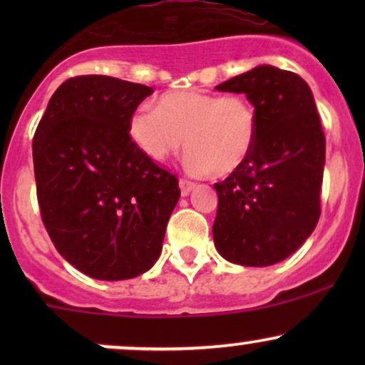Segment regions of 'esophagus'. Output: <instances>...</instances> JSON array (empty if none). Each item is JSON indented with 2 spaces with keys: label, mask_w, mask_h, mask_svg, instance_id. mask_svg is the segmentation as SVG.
<instances>
[{
  "label": "esophagus",
  "mask_w": 365,
  "mask_h": 365,
  "mask_svg": "<svg viewBox=\"0 0 365 365\" xmlns=\"http://www.w3.org/2000/svg\"><path fill=\"white\" fill-rule=\"evenodd\" d=\"M178 183H180V190H182V195H188L192 192V188L195 187V183L187 178H180Z\"/></svg>",
  "instance_id": "1"
}]
</instances>
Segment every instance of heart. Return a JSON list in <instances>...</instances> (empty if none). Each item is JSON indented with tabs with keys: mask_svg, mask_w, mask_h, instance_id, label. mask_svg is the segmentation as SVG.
<instances>
[{
	"mask_svg": "<svg viewBox=\"0 0 365 365\" xmlns=\"http://www.w3.org/2000/svg\"><path fill=\"white\" fill-rule=\"evenodd\" d=\"M128 135L158 163L177 154L187 137L188 168L223 178L252 156L259 116L254 104L240 94L170 91L158 99V110L142 104L132 113Z\"/></svg>",
	"mask_w": 365,
	"mask_h": 365,
	"instance_id": "heart-1",
	"label": "heart"
}]
</instances>
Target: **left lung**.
Wrapping results in <instances>:
<instances>
[{
    "label": "left lung",
    "instance_id": "left-lung-1",
    "mask_svg": "<svg viewBox=\"0 0 365 365\" xmlns=\"http://www.w3.org/2000/svg\"><path fill=\"white\" fill-rule=\"evenodd\" d=\"M216 91L245 94L259 116L252 156L215 183V245L226 261L271 266L307 240L321 216L326 139L307 82L274 66H255Z\"/></svg>",
    "mask_w": 365,
    "mask_h": 365
}]
</instances>
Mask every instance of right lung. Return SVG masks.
I'll use <instances>...</instances> for the list:
<instances>
[{
	"label": "right lung",
	"instance_id": "right-lung-1",
	"mask_svg": "<svg viewBox=\"0 0 365 365\" xmlns=\"http://www.w3.org/2000/svg\"><path fill=\"white\" fill-rule=\"evenodd\" d=\"M153 92L106 75L72 77L36 128L41 217L58 252L91 278L116 282L150 269L180 199L177 175L128 135L130 116Z\"/></svg>",
	"mask_w": 365,
	"mask_h": 365
}]
</instances>
